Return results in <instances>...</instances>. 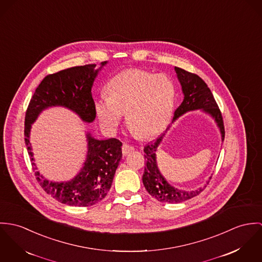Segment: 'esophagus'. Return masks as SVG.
<instances>
[{
	"mask_svg": "<svg viewBox=\"0 0 262 262\" xmlns=\"http://www.w3.org/2000/svg\"><path fill=\"white\" fill-rule=\"evenodd\" d=\"M121 148H122V154H123L124 156H126V155H128L129 152H132V151L135 150V147H134L133 145H127V144H123Z\"/></svg>",
	"mask_w": 262,
	"mask_h": 262,
	"instance_id": "34e87169",
	"label": "esophagus"
}]
</instances>
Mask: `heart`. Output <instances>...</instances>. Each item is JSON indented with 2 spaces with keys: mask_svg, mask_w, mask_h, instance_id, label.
Segmentation results:
<instances>
[{
  "mask_svg": "<svg viewBox=\"0 0 262 262\" xmlns=\"http://www.w3.org/2000/svg\"><path fill=\"white\" fill-rule=\"evenodd\" d=\"M106 91L108 97L95 101V112L107 132L117 130L122 114H126L128 128L140 138L159 135L171 119L176 88L165 74L125 70L108 81Z\"/></svg>",
  "mask_w": 262,
  "mask_h": 262,
  "instance_id": "b5f03b06",
  "label": "heart"
}]
</instances>
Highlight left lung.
Here are the masks:
<instances>
[{"mask_svg":"<svg viewBox=\"0 0 262 262\" xmlns=\"http://www.w3.org/2000/svg\"><path fill=\"white\" fill-rule=\"evenodd\" d=\"M174 71L182 88L184 99L181 105L174 111L172 123H174L179 117L189 112L202 111L204 114L210 116L214 119L221 134V141L223 142L225 137L223 119L211 90L204 82L203 79L198 75L190 73L179 67H174ZM170 127L171 125H169L166 132L162 134L156 141L147 144L144 148L145 167L143 174V183L148 194L158 201L164 203H181L199 195L203 191L206 185L192 191L181 190L171 185L161 173L158 167L156 152ZM211 178L212 177H209V180L206 182V184L209 183Z\"/></svg>","mask_w":262,"mask_h":262,"instance_id":"8db88e82","label":"left lung"}]
</instances>
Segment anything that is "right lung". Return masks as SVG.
I'll use <instances>...</instances> for the list:
<instances>
[{
  "mask_svg": "<svg viewBox=\"0 0 262 262\" xmlns=\"http://www.w3.org/2000/svg\"><path fill=\"white\" fill-rule=\"evenodd\" d=\"M107 61L71 67L47 75L36 88L30 100L25 117V144L37 181L44 191L60 203L88 207L101 201L110 191L119 162L121 145L117 139L97 140L86 132L88 152L83 167L74 178L66 182H53L37 171L33 158L30 133L32 124L40 114L50 107H64L80 117L84 122L94 121L96 112L91 94L93 82Z\"/></svg>",
  "mask_w": 262,
  "mask_h": 262,
  "instance_id": "1",
  "label": "right lung"
}]
</instances>
